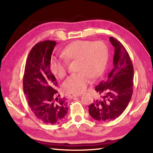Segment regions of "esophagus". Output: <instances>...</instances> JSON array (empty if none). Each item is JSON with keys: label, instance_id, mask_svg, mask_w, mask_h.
I'll return each instance as SVG.
<instances>
[{"label": "esophagus", "instance_id": "esophagus-1", "mask_svg": "<svg viewBox=\"0 0 153 153\" xmlns=\"http://www.w3.org/2000/svg\"><path fill=\"white\" fill-rule=\"evenodd\" d=\"M81 95L80 94H73L72 95H70V98H74V97H79Z\"/></svg>", "mask_w": 153, "mask_h": 153}]
</instances>
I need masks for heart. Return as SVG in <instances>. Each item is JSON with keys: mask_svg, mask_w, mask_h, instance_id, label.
Returning a JSON list of instances; mask_svg holds the SVG:
<instances>
[{"mask_svg": "<svg viewBox=\"0 0 153 153\" xmlns=\"http://www.w3.org/2000/svg\"><path fill=\"white\" fill-rule=\"evenodd\" d=\"M62 54L65 60L53 57L50 69L55 76L62 79L67 74L66 61L77 60L79 71L65 80L63 89L69 93H79L86 89L91 77L95 78L103 72L108 58V48L102 41L78 40L68 45Z\"/></svg>", "mask_w": 153, "mask_h": 153, "instance_id": "1", "label": "heart"}]
</instances>
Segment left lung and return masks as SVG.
I'll return each instance as SVG.
<instances>
[{
  "instance_id": "left-lung-1",
  "label": "left lung",
  "mask_w": 153,
  "mask_h": 153,
  "mask_svg": "<svg viewBox=\"0 0 153 153\" xmlns=\"http://www.w3.org/2000/svg\"><path fill=\"white\" fill-rule=\"evenodd\" d=\"M114 47L113 68L106 78L95 87L100 97L89 106V113L99 122L115 120L122 114L131 99L134 89V67L129 55L122 44L112 37Z\"/></svg>"
}]
</instances>
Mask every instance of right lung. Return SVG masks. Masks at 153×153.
<instances>
[{
    "instance_id": "add662e5",
    "label": "right lung",
    "mask_w": 153,
    "mask_h": 153,
    "mask_svg": "<svg viewBox=\"0 0 153 153\" xmlns=\"http://www.w3.org/2000/svg\"><path fill=\"white\" fill-rule=\"evenodd\" d=\"M56 43L45 41L32 48L27 58L23 79L28 105L38 119L47 124L63 121L68 113L66 98H55L56 77L50 69L51 55Z\"/></svg>"
}]
</instances>
